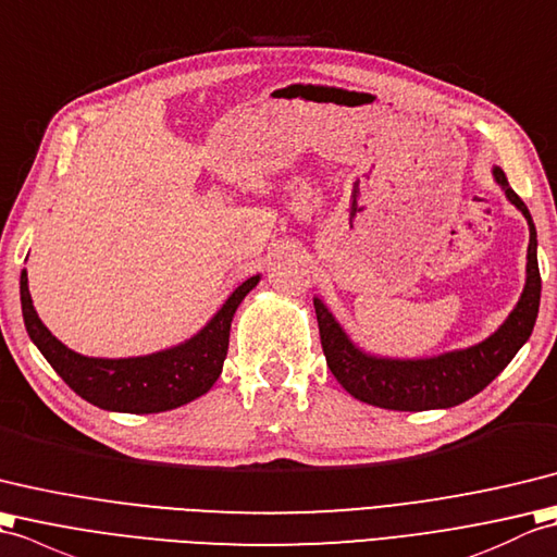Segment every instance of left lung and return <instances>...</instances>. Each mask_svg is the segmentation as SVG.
<instances>
[{
  "mask_svg": "<svg viewBox=\"0 0 557 557\" xmlns=\"http://www.w3.org/2000/svg\"><path fill=\"white\" fill-rule=\"evenodd\" d=\"M491 174L493 181L500 185L505 197H508V202L520 209L529 226L527 281L520 300L512 307V312L505 317L503 324L481 343L431 357H405V360H400V357H383L362 350L345 333L329 307L314 298L326 364L352 398L383 407V410H446V407L460 405L474 398L479 391H484L529 341L541 302L536 226L520 195L510 188L503 169L493 166Z\"/></svg>",
  "mask_w": 557,
  "mask_h": 557,
  "instance_id": "obj_1",
  "label": "left lung"
}]
</instances>
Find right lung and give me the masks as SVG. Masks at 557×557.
<instances>
[{"label":"right lung","mask_w":557,"mask_h":557,"mask_svg":"<svg viewBox=\"0 0 557 557\" xmlns=\"http://www.w3.org/2000/svg\"><path fill=\"white\" fill-rule=\"evenodd\" d=\"M262 274L250 276L188 341L138 357H88L52 336L37 317L28 290V271H21V310L30 341L54 372L83 400L100 410L152 414L200 398L214 386L228 352L233 314Z\"/></svg>","instance_id":"obj_1"}]
</instances>
